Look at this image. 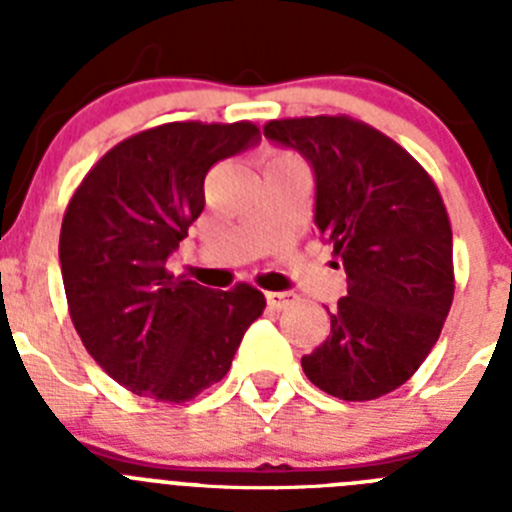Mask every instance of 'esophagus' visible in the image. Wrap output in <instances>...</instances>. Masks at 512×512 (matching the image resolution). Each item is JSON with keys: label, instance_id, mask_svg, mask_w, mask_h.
Masks as SVG:
<instances>
[{"label": "esophagus", "instance_id": "obj_1", "mask_svg": "<svg viewBox=\"0 0 512 512\" xmlns=\"http://www.w3.org/2000/svg\"><path fill=\"white\" fill-rule=\"evenodd\" d=\"M295 302V295H289V292H266V305L271 310H284Z\"/></svg>", "mask_w": 512, "mask_h": 512}]
</instances>
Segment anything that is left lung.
<instances>
[{
    "label": "left lung",
    "mask_w": 512,
    "mask_h": 512,
    "mask_svg": "<svg viewBox=\"0 0 512 512\" xmlns=\"http://www.w3.org/2000/svg\"><path fill=\"white\" fill-rule=\"evenodd\" d=\"M264 138L300 153L315 179V228L346 269L330 336L302 369L348 402L408 382L454 300L451 225L431 176L395 140L348 117L274 120Z\"/></svg>",
    "instance_id": "8db88e82"
}]
</instances>
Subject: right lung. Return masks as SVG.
I'll list each match as a JSON object with an SVG mask.
<instances>
[{
    "mask_svg": "<svg viewBox=\"0 0 512 512\" xmlns=\"http://www.w3.org/2000/svg\"><path fill=\"white\" fill-rule=\"evenodd\" d=\"M251 122H166L117 143L71 197L61 225L63 289L92 359L133 395L187 402L228 374L259 289L212 292L166 261L205 210L212 164L259 146Z\"/></svg>",
    "mask_w": 512,
    "mask_h": 512,
    "instance_id": "add662e5",
    "label": "right lung"
}]
</instances>
